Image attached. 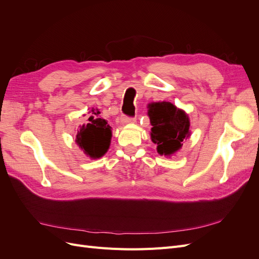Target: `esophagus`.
I'll use <instances>...</instances> for the list:
<instances>
[{
	"mask_svg": "<svg viewBox=\"0 0 259 259\" xmlns=\"http://www.w3.org/2000/svg\"><path fill=\"white\" fill-rule=\"evenodd\" d=\"M135 117H131V116H126V115H123L122 116V121L124 122V123H133V122H135Z\"/></svg>",
	"mask_w": 259,
	"mask_h": 259,
	"instance_id": "obj_1",
	"label": "esophagus"
}]
</instances>
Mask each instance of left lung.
Returning a JSON list of instances; mask_svg holds the SVG:
<instances>
[{
	"instance_id": "left-lung-1",
	"label": "left lung",
	"mask_w": 259,
	"mask_h": 259,
	"mask_svg": "<svg viewBox=\"0 0 259 259\" xmlns=\"http://www.w3.org/2000/svg\"><path fill=\"white\" fill-rule=\"evenodd\" d=\"M151 139L158 145L160 154L169 155L182 147L184 139L189 136V117L173 104L162 101L149 105Z\"/></svg>"
}]
</instances>
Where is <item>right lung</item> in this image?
<instances>
[{
  "label": "right lung",
  "mask_w": 259,
  "mask_h": 259,
  "mask_svg": "<svg viewBox=\"0 0 259 259\" xmlns=\"http://www.w3.org/2000/svg\"><path fill=\"white\" fill-rule=\"evenodd\" d=\"M93 111V110H92ZM95 115H98L100 112H93ZM86 125H83L81 130L77 132L76 144L81 147L85 154L90 155L93 159H97L103 156L111 140V127L109 126L106 120L94 116H91Z\"/></svg>",
  "instance_id": "1"
}]
</instances>
